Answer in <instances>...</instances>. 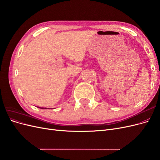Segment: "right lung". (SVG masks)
Instances as JSON below:
<instances>
[{"label":"right lung","mask_w":160,"mask_h":160,"mask_svg":"<svg viewBox=\"0 0 160 160\" xmlns=\"http://www.w3.org/2000/svg\"><path fill=\"white\" fill-rule=\"evenodd\" d=\"M41 108V109H44V108ZM46 109V108H45Z\"/></svg>","instance_id":"obj_1"}]
</instances>
